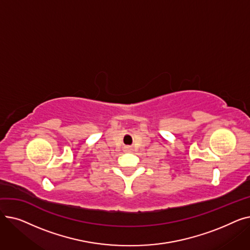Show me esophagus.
<instances>
[{
  "label": "esophagus",
  "instance_id": "1",
  "mask_svg": "<svg viewBox=\"0 0 250 250\" xmlns=\"http://www.w3.org/2000/svg\"><path fill=\"white\" fill-rule=\"evenodd\" d=\"M125 149H126L127 151H130V150H132V148H130L129 146H126V147H125Z\"/></svg>",
  "mask_w": 250,
  "mask_h": 250
}]
</instances>
